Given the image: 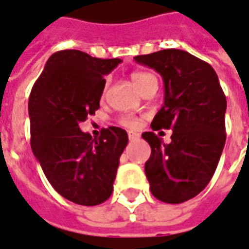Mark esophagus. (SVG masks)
I'll use <instances>...</instances> for the list:
<instances>
[{
  "mask_svg": "<svg viewBox=\"0 0 249 249\" xmlns=\"http://www.w3.org/2000/svg\"><path fill=\"white\" fill-rule=\"evenodd\" d=\"M139 138V134L138 133H128V139L130 141H135V139Z\"/></svg>",
  "mask_w": 249,
  "mask_h": 249,
  "instance_id": "1",
  "label": "esophagus"
}]
</instances>
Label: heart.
<instances>
[{"instance_id":"b5f03b06","label":"heart","mask_w":249,"mask_h":249,"mask_svg":"<svg viewBox=\"0 0 249 249\" xmlns=\"http://www.w3.org/2000/svg\"><path fill=\"white\" fill-rule=\"evenodd\" d=\"M151 79H156V77L153 76V75H150V73H146V72H133V73H131V80H133L134 84H135L139 89H142ZM106 89H107V84H105L103 93L106 92ZM121 123L124 127L137 128L139 126V119L133 115H124L121 118Z\"/></svg>"}]
</instances>
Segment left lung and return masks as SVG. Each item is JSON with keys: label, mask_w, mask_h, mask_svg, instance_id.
<instances>
[{"label": "left lung", "mask_w": 249, "mask_h": 249, "mask_svg": "<svg viewBox=\"0 0 249 249\" xmlns=\"http://www.w3.org/2000/svg\"><path fill=\"white\" fill-rule=\"evenodd\" d=\"M163 79L165 102L151 128H172V142L143 133L151 154L144 163L153 196L181 204L212 179L225 144L227 99L211 64L181 49H163L134 57Z\"/></svg>", "instance_id": "obj_1"}]
</instances>
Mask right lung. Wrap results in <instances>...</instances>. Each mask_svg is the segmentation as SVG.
Segmentation results:
<instances>
[{"mask_svg":"<svg viewBox=\"0 0 249 249\" xmlns=\"http://www.w3.org/2000/svg\"><path fill=\"white\" fill-rule=\"evenodd\" d=\"M119 63L121 59H98L76 49L59 51L31 91L33 154L53 189L79 205H99L110 197L127 146V133L121 127L103 128L99 138L79 127L99 108L105 75Z\"/></svg>","mask_w":249,"mask_h":249,"instance_id":"obj_1","label":"right lung"}]
</instances>
